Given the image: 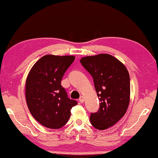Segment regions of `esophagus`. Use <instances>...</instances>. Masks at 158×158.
<instances>
[{"mask_svg": "<svg viewBox=\"0 0 158 158\" xmlns=\"http://www.w3.org/2000/svg\"><path fill=\"white\" fill-rule=\"evenodd\" d=\"M84 101H85V98L83 96H80V98H79V102L82 103V102H84Z\"/></svg>", "mask_w": 158, "mask_h": 158, "instance_id": "1", "label": "esophagus"}]
</instances>
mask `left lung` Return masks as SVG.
I'll return each mask as SVG.
<instances>
[{
	"instance_id": "obj_1",
	"label": "left lung",
	"mask_w": 158,
	"mask_h": 158,
	"mask_svg": "<svg viewBox=\"0 0 158 158\" xmlns=\"http://www.w3.org/2000/svg\"><path fill=\"white\" fill-rule=\"evenodd\" d=\"M80 62L93 78L100 102L99 110L91 114V123L97 129H108L123 117L129 106V72L120 60L107 53L86 56Z\"/></svg>"
}]
</instances>
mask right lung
Returning <instances> with one entry per match:
<instances>
[{"label":"right lung","mask_w":158,"mask_h":158,"mask_svg":"<svg viewBox=\"0 0 158 158\" xmlns=\"http://www.w3.org/2000/svg\"><path fill=\"white\" fill-rule=\"evenodd\" d=\"M73 56L46 55L32 67L25 84L27 105L32 116L49 129H60L69 120L71 109L78 102L68 98L61 85Z\"/></svg>","instance_id":"1"}]
</instances>
